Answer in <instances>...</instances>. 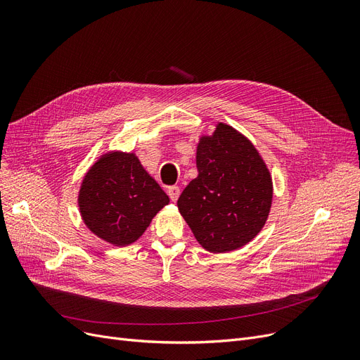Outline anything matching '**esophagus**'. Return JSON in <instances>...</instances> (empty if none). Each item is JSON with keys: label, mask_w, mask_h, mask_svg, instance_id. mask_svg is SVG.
Wrapping results in <instances>:
<instances>
[{"label": "esophagus", "mask_w": 360, "mask_h": 360, "mask_svg": "<svg viewBox=\"0 0 360 360\" xmlns=\"http://www.w3.org/2000/svg\"><path fill=\"white\" fill-rule=\"evenodd\" d=\"M179 194H181L179 186H169L167 188V195L172 201H176L179 198Z\"/></svg>", "instance_id": "esophagus-1"}]
</instances>
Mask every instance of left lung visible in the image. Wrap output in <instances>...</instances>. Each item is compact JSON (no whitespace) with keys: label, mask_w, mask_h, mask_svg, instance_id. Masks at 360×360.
<instances>
[{"label":"left lung","mask_w":360,"mask_h":360,"mask_svg":"<svg viewBox=\"0 0 360 360\" xmlns=\"http://www.w3.org/2000/svg\"><path fill=\"white\" fill-rule=\"evenodd\" d=\"M198 176L185 186L178 209L210 252H229L252 240L270 213L273 182L254 144L219 124L197 147Z\"/></svg>","instance_id":"left-lung-1"}]
</instances>
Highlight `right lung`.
<instances>
[{
    "mask_svg": "<svg viewBox=\"0 0 360 360\" xmlns=\"http://www.w3.org/2000/svg\"><path fill=\"white\" fill-rule=\"evenodd\" d=\"M167 202L137 156L121 151L102 156L90 167L79 194L87 228L117 247L136 242Z\"/></svg>",
    "mask_w": 360,
    "mask_h": 360,
    "instance_id": "1",
    "label": "right lung"
}]
</instances>
